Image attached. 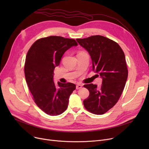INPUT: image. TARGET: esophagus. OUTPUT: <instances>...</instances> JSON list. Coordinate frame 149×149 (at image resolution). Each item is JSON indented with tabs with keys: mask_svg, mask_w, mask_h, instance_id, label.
I'll return each mask as SVG.
<instances>
[{
	"mask_svg": "<svg viewBox=\"0 0 149 149\" xmlns=\"http://www.w3.org/2000/svg\"><path fill=\"white\" fill-rule=\"evenodd\" d=\"M82 88V85L80 84H78L77 86H76V89H80Z\"/></svg>",
	"mask_w": 149,
	"mask_h": 149,
	"instance_id": "obj_1",
	"label": "esophagus"
}]
</instances>
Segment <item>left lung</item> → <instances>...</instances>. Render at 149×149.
Returning a JSON list of instances; mask_svg holds the SVG:
<instances>
[{"label": "left lung", "mask_w": 149, "mask_h": 149, "mask_svg": "<svg viewBox=\"0 0 149 149\" xmlns=\"http://www.w3.org/2000/svg\"><path fill=\"white\" fill-rule=\"evenodd\" d=\"M76 40L89 52L92 70L103 79L100 88L92 83L84 85L89 91L84 106L93 114L103 115L115 105L126 84L128 70L124 53L118 43L102 36Z\"/></svg>", "instance_id": "8db88e82"}]
</instances>
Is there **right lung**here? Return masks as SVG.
<instances>
[{"mask_svg":"<svg viewBox=\"0 0 149 149\" xmlns=\"http://www.w3.org/2000/svg\"><path fill=\"white\" fill-rule=\"evenodd\" d=\"M77 45L72 38L49 36L38 39L28 51L24 66L26 81L37 106L49 115L64 112L69 97L76 88L71 83L58 82L57 87L53 75L63 55Z\"/></svg>","mask_w":149,"mask_h":149,"instance_id":"1","label":"right lung"}]
</instances>
